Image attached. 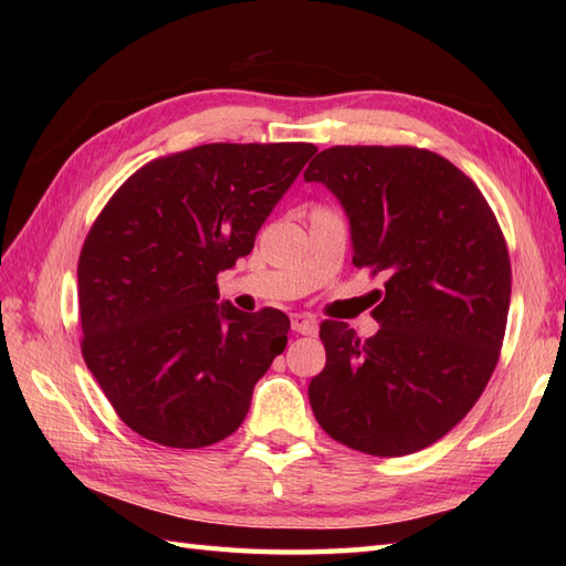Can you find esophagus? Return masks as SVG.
Instances as JSON below:
<instances>
[{
	"label": "esophagus",
	"instance_id": "1",
	"mask_svg": "<svg viewBox=\"0 0 566 566\" xmlns=\"http://www.w3.org/2000/svg\"><path fill=\"white\" fill-rule=\"evenodd\" d=\"M292 331L298 335H316L318 323L311 314H292Z\"/></svg>",
	"mask_w": 566,
	"mask_h": 566
}]
</instances>
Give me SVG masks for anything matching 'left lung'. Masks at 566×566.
Segmentation results:
<instances>
[{
    "label": "left lung",
    "instance_id": "obj_1",
    "mask_svg": "<svg viewBox=\"0 0 566 566\" xmlns=\"http://www.w3.org/2000/svg\"><path fill=\"white\" fill-rule=\"evenodd\" d=\"M304 179L340 199L355 268L387 276L371 311L377 335L321 323L314 416L359 452L423 450L469 413L499 363L511 260L496 216L472 179L423 148L335 146Z\"/></svg>",
    "mask_w": 566,
    "mask_h": 566
}]
</instances>
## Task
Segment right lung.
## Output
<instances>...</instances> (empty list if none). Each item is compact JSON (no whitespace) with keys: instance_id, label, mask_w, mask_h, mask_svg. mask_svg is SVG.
Masks as SVG:
<instances>
[{"instance_id":"add662e5","label":"right lung","mask_w":566,"mask_h":566,"mask_svg":"<svg viewBox=\"0 0 566 566\" xmlns=\"http://www.w3.org/2000/svg\"><path fill=\"white\" fill-rule=\"evenodd\" d=\"M316 150L209 143L165 155L130 175L90 228L77 264L82 357L138 436L195 450L243 423L290 318L216 304V274L248 255Z\"/></svg>"}]
</instances>
